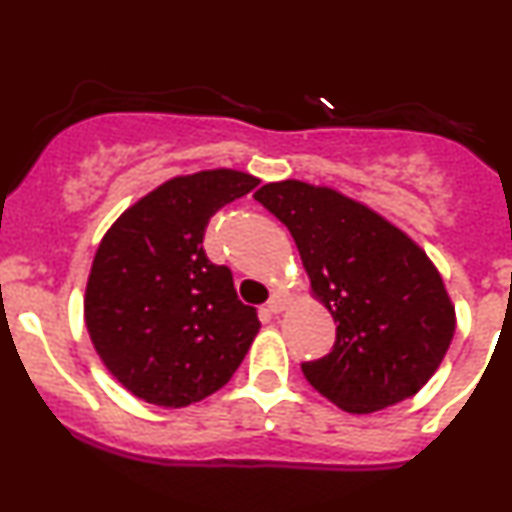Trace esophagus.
<instances>
[{
    "mask_svg": "<svg viewBox=\"0 0 512 512\" xmlns=\"http://www.w3.org/2000/svg\"><path fill=\"white\" fill-rule=\"evenodd\" d=\"M286 305H289V301H286L284 296H272V301L267 303V313H269V315H279V313H284Z\"/></svg>",
    "mask_w": 512,
    "mask_h": 512,
    "instance_id": "esophagus-1",
    "label": "esophagus"
}]
</instances>
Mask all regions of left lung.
Here are the masks:
<instances>
[{"label": "left lung", "mask_w": 512, "mask_h": 512, "mask_svg": "<svg viewBox=\"0 0 512 512\" xmlns=\"http://www.w3.org/2000/svg\"><path fill=\"white\" fill-rule=\"evenodd\" d=\"M255 199L289 228L313 293L337 322L330 354L301 363L305 380L351 414L416 395L455 334V308L426 252L330 187L269 182Z\"/></svg>", "instance_id": "1"}]
</instances>
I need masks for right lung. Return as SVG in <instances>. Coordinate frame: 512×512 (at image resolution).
Returning a JSON list of instances; mask_svg holds the SVG:
<instances>
[{
    "label": "right lung",
    "instance_id": "obj_1",
    "mask_svg": "<svg viewBox=\"0 0 512 512\" xmlns=\"http://www.w3.org/2000/svg\"><path fill=\"white\" fill-rule=\"evenodd\" d=\"M260 185L240 170L173 178L105 233L88 274L84 317L105 368L132 395L187 407L231 380L260 330L231 269L204 252L211 216Z\"/></svg>",
    "mask_w": 512,
    "mask_h": 512
}]
</instances>
